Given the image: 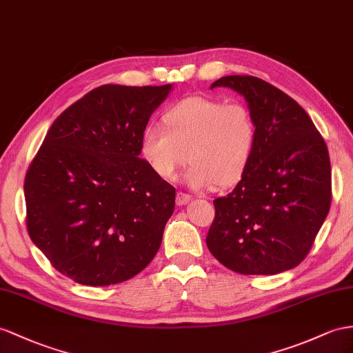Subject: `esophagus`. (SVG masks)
<instances>
[{
	"label": "esophagus",
	"mask_w": 353,
	"mask_h": 353,
	"mask_svg": "<svg viewBox=\"0 0 353 353\" xmlns=\"http://www.w3.org/2000/svg\"><path fill=\"white\" fill-rule=\"evenodd\" d=\"M189 201H191V195H189V194H185V192L177 194V196H176V204L177 205H185Z\"/></svg>",
	"instance_id": "34e87169"
}]
</instances>
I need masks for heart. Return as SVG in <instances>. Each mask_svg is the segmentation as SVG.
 Returning <instances> with one entry per match:
<instances>
[{"mask_svg": "<svg viewBox=\"0 0 353 353\" xmlns=\"http://www.w3.org/2000/svg\"><path fill=\"white\" fill-rule=\"evenodd\" d=\"M167 128L144 126L140 140L143 159L155 173L173 180L188 159V185L201 191L214 185L239 183L254 161L258 122L241 103H225L210 97H188L164 114Z\"/></svg>", "mask_w": 353, "mask_h": 353, "instance_id": "1", "label": "heart"}]
</instances>
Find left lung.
Segmentation results:
<instances>
[{"mask_svg": "<svg viewBox=\"0 0 353 353\" xmlns=\"http://www.w3.org/2000/svg\"><path fill=\"white\" fill-rule=\"evenodd\" d=\"M216 86L246 98L259 134L246 174L213 201L207 248L236 273H282L307 256L330 212L327 144L304 108L265 80L225 76Z\"/></svg>", "mask_w": 353, "mask_h": 353, "instance_id": "8db88e82", "label": "left lung"}]
</instances>
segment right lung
<instances>
[{"instance_id": "right-lung-1", "label": "right lung", "mask_w": 353, "mask_h": 353, "mask_svg": "<svg viewBox=\"0 0 353 353\" xmlns=\"http://www.w3.org/2000/svg\"><path fill=\"white\" fill-rule=\"evenodd\" d=\"M170 90L92 89L57 117L26 171L30 237L80 285L125 282L161 246L176 189L140 158V140Z\"/></svg>"}]
</instances>
